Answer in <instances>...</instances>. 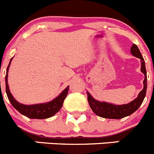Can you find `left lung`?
Instances as JSON below:
<instances>
[{
	"label": "left lung",
	"instance_id": "8db88e82",
	"mask_svg": "<svg viewBox=\"0 0 154 154\" xmlns=\"http://www.w3.org/2000/svg\"><path fill=\"white\" fill-rule=\"evenodd\" d=\"M130 51L134 57L141 60V63H142L141 71L144 74L143 89L140 91L139 96L134 100L127 103V104L123 105H114L112 104V103H106V102H100L93 98L91 94L87 91L88 101L90 107L92 109V111L100 117L110 119H122V118H125L126 116L133 114L134 112H136L139 108V106L143 102L144 97L146 95V90H147V71H146L145 68V63H144V60L142 54H141L140 51H139L136 45L133 44L132 45L131 48H130Z\"/></svg>",
	"mask_w": 154,
	"mask_h": 154
}]
</instances>
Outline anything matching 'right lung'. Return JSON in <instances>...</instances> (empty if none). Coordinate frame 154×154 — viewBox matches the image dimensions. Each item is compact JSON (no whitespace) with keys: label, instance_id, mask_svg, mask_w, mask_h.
<instances>
[{"label":"right lung","instance_id":"right-lung-1","mask_svg":"<svg viewBox=\"0 0 154 154\" xmlns=\"http://www.w3.org/2000/svg\"><path fill=\"white\" fill-rule=\"evenodd\" d=\"M12 58L10 60V63L7 68V74H6L5 81H6V92H7V97L9 100L10 101L11 104L14 106V108L18 110L21 114L24 115L26 117L29 119H45L48 118L52 117L56 114L59 110L63 106V102L66 99L68 92L69 86H67L61 94L54 99L51 101L45 103H40V104L35 105H24L18 103L15 99L12 97V94L10 91L8 83H7V77H8V70L10 68V65Z\"/></svg>","mask_w":154,"mask_h":154}]
</instances>
